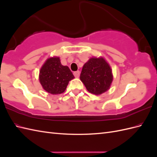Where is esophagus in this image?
<instances>
[{
	"label": "esophagus",
	"mask_w": 157,
	"mask_h": 157,
	"mask_svg": "<svg viewBox=\"0 0 157 157\" xmlns=\"http://www.w3.org/2000/svg\"><path fill=\"white\" fill-rule=\"evenodd\" d=\"M73 74H74V76L76 78H78L79 76H80V71H75V72H74Z\"/></svg>",
	"instance_id": "esophagus-1"
}]
</instances>
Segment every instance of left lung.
Instances as JSON below:
<instances>
[{
	"label": "left lung",
	"mask_w": 157,
	"mask_h": 157,
	"mask_svg": "<svg viewBox=\"0 0 157 157\" xmlns=\"http://www.w3.org/2000/svg\"><path fill=\"white\" fill-rule=\"evenodd\" d=\"M80 79L89 92L100 95L110 88L113 75L111 66L103 57H94L84 65Z\"/></svg>",
	"instance_id": "left-lung-1"
}]
</instances>
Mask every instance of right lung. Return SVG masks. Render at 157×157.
<instances>
[{"label":"right lung","mask_w":157,"mask_h":157,"mask_svg":"<svg viewBox=\"0 0 157 157\" xmlns=\"http://www.w3.org/2000/svg\"><path fill=\"white\" fill-rule=\"evenodd\" d=\"M39 81L42 88L50 94L63 93L70 80L75 78L67 66L61 65L59 57L47 59L39 72Z\"/></svg>","instance_id":"1"}]
</instances>
